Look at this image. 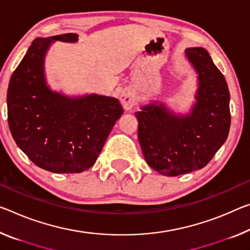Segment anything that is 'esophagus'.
I'll return each mask as SVG.
<instances>
[{
    "label": "esophagus",
    "mask_w": 250,
    "mask_h": 250,
    "mask_svg": "<svg viewBox=\"0 0 250 250\" xmlns=\"http://www.w3.org/2000/svg\"><path fill=\"white\" fill-rule=\"evenodd\" d=\"M120 102L125 110H130L134 105V96L131 91L125 89L120 94Z\"/></svg>",
    "instance_id": "34e87169"
}]
</instances>
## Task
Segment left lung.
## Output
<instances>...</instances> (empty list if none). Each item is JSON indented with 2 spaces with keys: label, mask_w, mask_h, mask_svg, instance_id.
I'll return each instance as SVG.
<instances>
[{
  "label": "left lung",
  "mask_w": 250,
  "mask_h": 250,
  "mask_svg": "<svg viewBox=\"0 0 250 250\" xmlns=\"http://www.w3.org/2000/svg\"><path fill=\"white\" fill-rule=\"evenodd\" d=\"M185 55L197 73L189 112L177 113L153 100L134 113L146 164L168 177L204 168L227 140L230 128V94L223 73L204 47H188Z\"/></svg>",
  "instance_id": "8db88e82"
}]
</instances>
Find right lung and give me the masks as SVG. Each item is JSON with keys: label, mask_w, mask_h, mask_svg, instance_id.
Here are the masks:
<instances>
[{"label": "right lung", "mask_w": 250, "mask_h": 250, "mask_svg": "<svg viewBox=\"0 0 250 250\" xmlns=\"http://www.w3.org/2000/svg\"><path fill=\"white\" fill-rule=\"evenodd\" d=\"M78 40L75 33L35 39L7 89V120L14 141L38 167L55 173L92 167L124 113L117 98L97 93L70 97L47 84V50L57 41Z\"/></svg>", "instance_id": "obj_1"}]
</instances>
